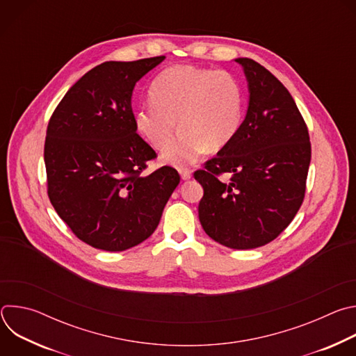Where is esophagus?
Returning a JSON list of instances; mask_svg holds the SVG:
<instances>
[{"mask_svg": "<svg viewBox=\"0 0 356 356\" xmlns=\"http://www.w3.org/2000/svg\"><path fill=\"white\" fill-rule=\"evenodd\" d=\"M180 176L183 180H190L191 179V170L190 169H180Z\"/></svg>", "mask_w": 356, "mask_h": 356, "instance_id": "1", "label": "esophagus"}]
</instances>
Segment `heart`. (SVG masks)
Listing matches in <instances>:
<instances>
[{
	"label": "heart",
	"mask_w": 356,
	"mask_h": 356,
	"mask_svg": "<svg viewBox=\"0 0 356 356\" xmlns=\"http://www.w3.org/2000/svg\"><path fill=\"white\" fill-rule=\"evenodd\" d=\"M149 98L150 103L134 113L136 131L155 149L163 150L177 120L182 132L163 154V161L177 168L191 165L206 149L218 152L225 147L242 122V88L224 70L172 66L150 84Z\"/></svg>",
	"instance_id": "heart-1"
}]
</instances>
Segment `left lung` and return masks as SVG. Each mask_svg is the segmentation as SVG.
<instances>
[{
  "instance_id": "obj_1",
  "label": "left lung",
  "mask_w": 356,
  "mask_h": 356,
  "mask_svg": "<svg viewBox=\"0 0 356 356\" xmlns=\"http://www.w3.org/2000/svg\"><path fill=\"white\" fill-rule=\"evenodd\" d=\"M235 62L248 80L245 120L194 179L204 188L198 218L206 234L232 249H253L277 238L301 207L312 143L287 88L258 62ZM225 172L229 181L219 179Z\"/></svg>"
}]
</instances>
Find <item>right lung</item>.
<instances>
[{"label": "right lung", "instance_id": "1", "mask_svg": "<svg viewBox=\"0 0 356 356\" xmlns=\"http://www.w3.org/2000/svg\"><path fill=\"white\" fill-rule=\"evenodd\" d=\"M163 59L95 66L50 117L47 195L72 232L92 248L120 252L147 239L180 183L170 166L143 173L156 152L136 134L131 106L136 81Z\"/></svg>", "mask_w": 356, "mask_h": 356}]
</instances>
